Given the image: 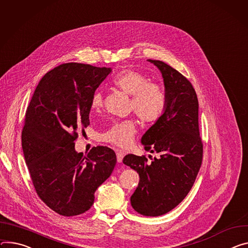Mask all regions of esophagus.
<instances>
[{"mask_svg":"<svg viewBox=\"0 0 248 248\" xmlns=\"http://www.w3.org/2000/svg\"><path fill=\"white\" fill-rule=\"evenodd\" d=\"M123 158H124V153L122 151H117V160L119 163H121L123 161Z\"/></svg>","mask_w":248,"mask_h":248,"instance_id":"1","label":"esophagus"}]
</instances>
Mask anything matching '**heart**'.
Masks as SVG:
<instances>
[{"label":"heart","mask_w":248,"mask_h":248,"mask_svg":"<svg viewBox=\"0 0 248 248\" xmlns=\"http://www.w3.org/2000/svg\"><path fill=\"white\" fill-rule=\"evenodd\" d=\"M112 85L131 96L130 108L143 123H154L163 115L166 107L164 90L158 84L148 82L147 77L140 72L129 69L121 71L112 79ZM102 107L103 97L97 92L91 99V109L99 111ZM136 133V123L126 120L112 123L100 133L99 139L104 142L125 149L131 145Z\"/></svg>","instance_id":"1"}]
</instances>
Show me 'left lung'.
Segmentation results:
<instances>
[{"label":"left lung","mask_w":248,"mask_h":248,"mask_svg":"<svg viewBox=\"0 0 248 248\" xmlns=\"http://www.w3.org/2000/svg\"><path fill=\"white\" fill-rule=\"evenodd\" d=\"M162 74L166 107L163 115L143 134L146 151L159 157L127 154L124 164L140 175L130 197L132 208L147 217L164 215L181 202L192 189L202 159L199 131V103L190 81L160 60H151Z\"/></svg>","instance_id":"obj_1"}]
</instances>
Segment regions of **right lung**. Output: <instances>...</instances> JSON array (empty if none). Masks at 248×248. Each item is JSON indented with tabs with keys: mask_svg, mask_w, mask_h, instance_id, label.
<instances>
[{
	"mask_svg": "<svg viewBox=\"0 0 248 248\" xmlns=\"http://www.w3.org/2000/svg\"><path fill=\"white\" fill-rule=\"evenodd\" d=\"M107 67L65 63L39 81L28 107L21 145L32 184L44 204L72 217L94 204L95 192L117 163L115 151L75 150L77 130L90 124L91 99L110 73Z\"/></svg>",
	"mask_w": 248,
	"mask_h": 248,
	"instance_id": "add662e5",
	"label": "right lung"
}]
</instances>
